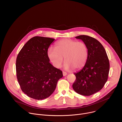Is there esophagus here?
Masks as SVG:
<instances>
[{"label":"esophagus","instance_id":"esophagus-1","mask_svg":"<svg viewBox=\"0 0 122 122\" xmlns=\"http://www.w3.org/2000/svg\"><path fill=\"white\" fill-rule=\"evenodd\" d=\"M63 75L64 76H66L67 75V73H66V72L63 71Z\"/></svg>","mask_w":122,"mask_h":122}]
</instances>
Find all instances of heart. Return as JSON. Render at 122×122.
<instances>
[{
    "label": "heart",
    "mask_w": 122,
    "mask_h": 122,
    "mask_svg": "<svg viewBox=\"0 0 122 122\" xmlns=\"http://www.w3.org/2000/svg\"><path fill=\"white\" fill-rule=\"evenodd\" d=\"M88 55V48L82 41L71 39H63L58 41L55 48H50L48 56L54 66L59 68L61 66L63 57L66 62V69H79L85 65Z\"/></svg>",
    "instance_id": "obj_1"
}]
</instances>
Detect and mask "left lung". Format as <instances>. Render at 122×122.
<instances>
[{
  "label": "left lung",
  "mask_w": 122,
  "mask_h": 122,
  "mask_svg": "<svg viewBox=\"0 0 122 122\" xmlns=\"http://www.w3.org/2000/svg\"><path fill=\"white\" fill-rule=\"evenodd\" d=\"M75 38L82 40L86 44L88 55L82 69L74 73L76 80L72 85L73 89L79 94L89 96L100 91L107 82L109 60L105 49L97 40L86 35Z\"/></svg>",
  "instance_id": "obj_1"
}]
</instances>
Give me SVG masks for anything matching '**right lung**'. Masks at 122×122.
<instances>
[{
	"mask_svg": "<svg viewBox=\"0 0 122 122\" xmlns=\"http://www.w3.org/2000/svg\"><path fill=\"white\" fill-rule=\"evenodd\" d=\"M55 39L36 36L30 39L17 56L16 76L22 91L29 97L41 100L56 89L62 71L50 62L48 49Z\"/></svg>",
	"mask_w": 122,
	"mask_h": 122,
	"instance_id": "add662e5",
	"label": "right lung"
}]
</instances>
